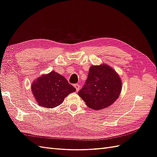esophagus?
<instances>
[{"mask_svg":"<svg viewBox=\"0 0 157 157\" xmlns=\"http://www.w3.org/2000/svg\"><path fill=\"white\" fill-rule=\"evenodd\" d=\"M75 88H76V90H77V92L80 90V86L79 84H75Z\"/></svg>","mask_w":157,"mask_h":157,"instance_id":"34e87169","label":"esophagus"}]
</instances>
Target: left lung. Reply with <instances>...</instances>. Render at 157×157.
Instances as JSON below:
<instances>
[{"mask_svg":"<svg viewBox=\"0 0 157 157\" xmlns=\"http://www.w3.org/2000/svg\"><path fill=\"white\" fill-rule=\"evenodd\" d=\"M121 80L107 65L91 66L85 84L78 92L87 106L100 110L112 105L121 90Z\"/></svg>","mask_w":157,"mask_h":157,"instance_id":"8db88e82","label":"left lung"}]
</instances>
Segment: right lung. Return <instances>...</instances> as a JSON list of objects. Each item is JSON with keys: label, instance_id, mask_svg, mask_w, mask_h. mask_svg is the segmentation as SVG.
<instances>
[{"label": "right lung", "instance_id": "obj_1", "mask_svg": "<svg viewBox=\"0 0 157 157\" xmlns=\"http://www.w3.org/2000/svg\"><path fill=\"white\" fill-rule=\"evenodd\" d=\"M76 90L63 76L52 71L37 78L32 84L37 103L42 107L53 108L63 103L65 97Z\"/></svg>", "mask_w": 157, "mask_h": 157}]
</instances>
